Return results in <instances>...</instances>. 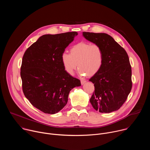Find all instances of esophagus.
<instances>
[{
  "label": "esophagus",
  "instance_id": "1",
  "mask_svg": "<svg viewBox=\"0 0 150 150\" xmlns=\"http://www.w3.org/2000/svg\"><path fill=\"white\" fill-rule=\"evenodd\" d=\"M85 82H86V81H85V80H81V85H83V84L85 83Z\"/></svg>",
  "mask_w": 150,
  "mask_h": 150
}]
</instances>
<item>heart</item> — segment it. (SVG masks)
Here are the masks:
<instances>
[{"label":"heart","mask_w":150,"mask_h":150,"mask_svg":"<svg viewBox=\"0 0 150 150\" xmlns=\"http://www.w3.org/2000/svg\"><path fill=\"white\" fill-rule=\"evenodd\" d=\"M64 69L69 75H73L78 67L81 76H93L101 69L103 62V52L98 45L80 42L72 46L70 53L64 52L61 56Z\"/></svg>","instance_id":"b5f03b06"}]
</instances>
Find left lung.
<instances>
[{"instance_id": "left-lung-1", "label": "left lung", "mask_w": 150, "mask_h": 150, "mask_svg": "<svg viewBox=\"0 0 150 150\" xmlns=\"http://www.w3.org/2000/svg\"><path fill=\"white\" fill-rule=\"evenodd\" d=\"M87 40L99 45L103 52L100 71L90 79L95 90L90 98L93 108L100 113L116 111L125 102L132 89V70L125 50L105 33L83 32Z\"/></svg>"}]
</instances>
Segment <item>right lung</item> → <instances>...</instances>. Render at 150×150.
Here are the masks:
<instances>
[{
	"label": "right lung",
	"mask_w": 150,
	"mask_h": 150,
	"mask_svg": "<svg viewBox=\"0 0 150 150\" xmlns=\"http://www.w3.org/2000/svg\"><path fill=\"white\" fill-rule=\"evenodd\" d=\"M78 33L41 36L25 51L21 67L23 90L35 108L55 114L65 107L72 88L81 86L78 79L64 69L61 56Z\"/></svg>",
	"instance_id": "1"
}]
</instances>
